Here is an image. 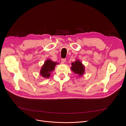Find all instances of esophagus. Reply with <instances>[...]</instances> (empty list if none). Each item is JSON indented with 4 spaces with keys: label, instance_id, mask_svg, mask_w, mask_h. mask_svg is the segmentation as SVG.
Listing matches in <instances>:
<instances>
[{
    "label": "esophagus",
    "instance_id": "obj_1",
    "mask_svg": "<svg viewBox=\"0 0 126 126\" xmlns=\"http://www.w3.org/2000/svg\"><path fill=\"white\" fill-rule=\"evenodd\" d=\"M61 61H62V63H64L66 62V59L65 58V59H62Z\"/></svg>",
    "mask_w": 126,
    "mask_h": 126
}]
</instances>
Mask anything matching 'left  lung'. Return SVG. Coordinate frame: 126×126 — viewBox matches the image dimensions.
Here are the masks:
<instances>
[{"label": "left lung", "mask_w": 126, "mask_h": 126, "mask_svg": "<svg viewBox=\"0 0 126 126\" xmlns=\"http://www.w3.org/2000/svg\"><path fill=\"white\" fill-rule=\"evenodd\" d=\"M71 65L72 66L71 67V69L75 74L79 75L80 77H82L84 75L85 72V67L80 60H76L75 62H72L71 63Z\"/></svg>", "instance_id": "8db88e82"}]
</instances>
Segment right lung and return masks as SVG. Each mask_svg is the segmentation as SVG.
Segmentation results:
<instances>
[{
    "mask_svg": "<svg viewBox=\"0 0 126 126\" xmlns=\"http://www.w3.org/2000/svg\"><path fill=\"white\" fill-rule=\"evenodd\" d=\"M58 64V63L52 61L50 59H47L41 67L40 72V75L44 78H48L50 77L51 71L54 70L56 65Z\"/></svg>",
    "mask_w": 126,
    "mask_h": 126,
    "instance_id": "1",
    "label": "right lung"
}]
</instances>
